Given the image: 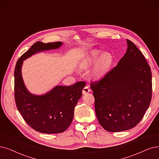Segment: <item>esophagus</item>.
<instances>
[{"instance_id":"obj_1","label":"esophagus","mask_w":159,"mask_h":159,"mask_svg":"<svg viewBox=\"0 0 159 159\" xmlns=\"http://www.w3.org/2000/svg\"><path fill=\"white\" fill-rule=\"evenodd\" d=\"M89 92H90V89H89V87L88 86H86L84 89H82V93H83V94H86Z\"/></svg>"}]
</instances>
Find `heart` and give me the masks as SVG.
I'll return each instance as SVG.
<instances>
[{
	"label": "heart",
	"mask_w": 159,
	"mask_h": 159,
	"mask_svg": "<svg viewBox=\"0 0 159 159\" xmlns=\"http://www.w3.org/2000/svg\"><path fill=\"white\" fill-rule=\"evenodd\" d=\"M101 52L98 51L92 50L89 51L82 60L80 64V67L82 69H87L89 67L92 66L100 56ZM110 62H111V58L107 54H102L99 59L98 64H97L95 70L93 72V76L95 78H101L104 75L105 71L108 68Z\"/></svg>",
	"instance_id": "1"
}]
</instances>
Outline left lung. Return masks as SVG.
<instances>
[{
	"mask_svg": "<svg viewBox=\"0 0 159 159\" xmlns=\"http://www.w3.org/2000/svg\"><path fill=\"white\" fill-rule=\"evenodd\" d=\"M126 53L102 80L91 83L100 125L109 132L135 127L149 108L152 94L151 68L140 51L127 39Z\"/></svg>",
	"mask_w": 159,
	"mask_h": 159,
	"instance_id": "1",
	"label": "left lung"
}]
</instances>
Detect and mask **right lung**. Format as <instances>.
Listing matches in <instances>:
<instances>
[{"label":"right lung","instance_id":"1","mask_svg":"<svg viewBox=\"0 0 159 159\" xmlns=\"http://www.w3.org/2000/svg\"><path fill=\"white\" fill-rule=\"evenodd\" d=\"M61 41L44 43L38 41L17 60L15 68V100L25 121L34 130L45 134L63 133L73 119L74 108L82 97L86 83L78 82L71 86H56L42 95L30 93L22 77L23 61L36 53L57 49Z\"/></svg>","mask_w":159,"mask_h":159}]
</instances>
